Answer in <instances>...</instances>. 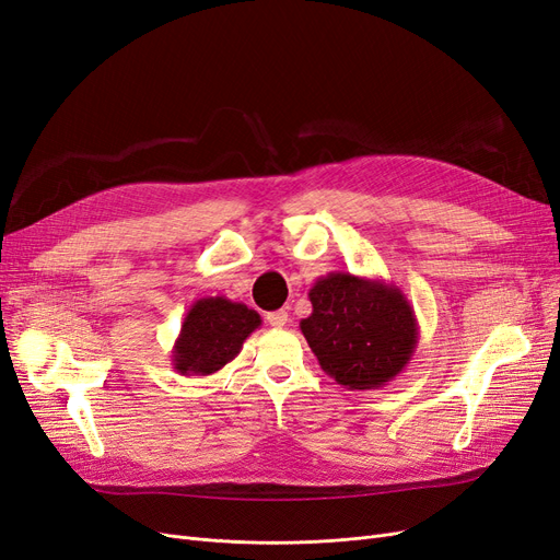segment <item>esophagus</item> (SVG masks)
Masks as SVG:
<instances>
[{
	"instance_id": "1",
	"label": "esophagus",
	"mask_w": 560,
	"mask_h": 560,
	"mask_svg": "<svg viewBox=\"0 0 560 560\" xmlns=\"http://www.w3.org/2000/svg\"><path fill=\"white\" fill-rule=\"evenodd\" d=\"M267 323L272 327H283L288 323V312H283V308H279V312H269Z\"/></svg>"
}]
</instances>
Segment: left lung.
<instances>
[{
    "mask_svg": "<svg viewBox=\"0 0 560 560\" xmlns=\"http://www.w3.org/2000/svg\"><path fill=\"white\" fill-rule=\"evenodd\" d=\"M314 312L300 329L320 369L348 389L395 381L418 348L420 327L395 283L329 272L308 291Z\"/></svg>",
    "mask_w": 560,
    "mask_h": 560,
    "instance_id": "left-lung-1",
    "label": "left lung"
}]
</instances>
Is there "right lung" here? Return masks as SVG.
<instances>
[{"label": "right lung", "instance_id": "add662e5", "mask_svg": "<svg viewBox=\"0 0 560 560\" xmlns=\"http://www.w3.org/2000/svg\"><path fill=\"white\" fill-rule=\"evenodd\" d=\"M260 325V314L242 302L200 298L184 316L171 355L173 369L179 376H212L240 355Z\"/></svg>", "mask_w": 560, "mask_h": 560}]
</instances>
